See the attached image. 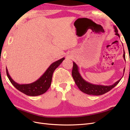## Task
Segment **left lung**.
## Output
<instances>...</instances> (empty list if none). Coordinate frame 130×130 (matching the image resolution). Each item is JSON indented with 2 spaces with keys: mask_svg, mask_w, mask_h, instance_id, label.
<instances>
[{
  "mask_svg": "<svg viewBox=\"0 0 130 130\" xmlns=\"http://www.w3.org/2000/svg\"><path fill=\"white\" fill-rule=\"evenodd\" d=\"M115 28V31L116 35H117L120 38L119 34L118 33V30L116 27H114ZM123 57L124 60L125 61V52L124 50ZM125 72V69H124V73ZM72 76L74 78V81L75 82L76 85L79 88V89L86 94L88 95H100L109 92L110 90L115 87L118 85L121 78L119 79L118 81L116 82L115 84L109 86H104V85H94L90 82L86 81L84 80L80 75L79 71H78V67L77 65L73 62V67L72 70Z\"/></svg>",
  "mask_w": 130,
  "mask_h": 130,
  "instance_id": "8db88e82",
  "label": "left lung"
}]
</instances>
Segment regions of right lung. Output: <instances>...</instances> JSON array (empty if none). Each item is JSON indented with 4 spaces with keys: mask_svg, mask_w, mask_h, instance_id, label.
<instances>
[{
    "mask_svg": "<svg viewBox=\"0 0 130 130\" xmlns=\"http://www.w3.org/2000/svg\"><path fill=\"white\" fill-rule=\"evenodd\" d=\"M64 60V58L63 57L53 63L46 69L45 73L37 80L31 84H19L15 82L11 77L8 70L6 68L7 76L14 87L23 93L31 96L40 95L45 93L49 88L52 83L53 74L54 70L60 65Z\"/></svg>",
    "mask_w": 130,
    "mask_h": 130,
    "instance_id": "right-lung-1",
    "label": "right lung"
}]
</instances>
